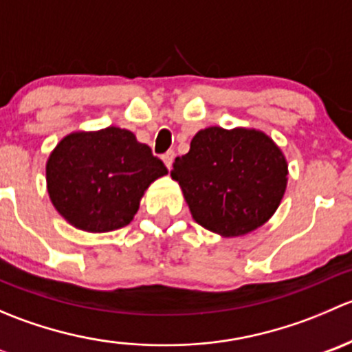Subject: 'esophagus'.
<instances>
[{
  "instance_id": "obj_1",
  "label": "esophagus",
  "mask_w": 352,
  "mask_h": 352,
  "mask_svg": "<svg viewBox=\"0 0 352 352\" xmlns=\"http://www.w3.org/2000/svg\"><path fill=\"white\" fill-rule=\"evenodd\" d=\"M173 158H175V153H173V151H172V150H170V151H166V153L162 156L163 163H165V165H166V168H168V170H170V168H172V163H173Z\"/></svg>"
}]
</instances>
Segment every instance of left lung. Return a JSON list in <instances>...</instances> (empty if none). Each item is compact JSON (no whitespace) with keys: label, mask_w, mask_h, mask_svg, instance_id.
I'll return each mask as SVG.
<instances>
[{"label":"left lung","mask_w":352,"mask_h":352,"mask_svg":"<svg viewBox=\"0 0 352 352\" xmlns=\"http://www.w3.org/2000/svg\"><path fill=\"white\" fill-rule=\"evenodd\" d=\"M170 175L199 225L239 236L274 214L286 190L287 165L261 131L208 127L192 138L189 153L177 156Z\"/></svg>","instance_id":"8db88e82"}]
</instances>
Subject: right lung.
I'll return each mask as SVG.
<instances>
[{
	"mask_svg": "<svg viewBox=\"0 0 352 352\" xmlns=\"http://www.w3.org/2000/svg\"><path fill=\"white\" fill-rule=\"evenodd\" d=\"M165 173L151 148L120 127L69 134L45 166L52 204L71 225L91 233L129 225L144 190Z\"/></svg>",
	"mask_w": 352,
	"mask_h": 352,
	"instance_id": "1",
	"label": "right lung"
}]
</instances>
